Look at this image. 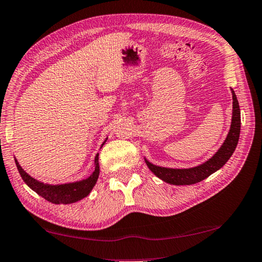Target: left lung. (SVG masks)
<instances>
[{
    "instance_id": "1",
    "label": "left lung",
    "mask_w": 262,
    "mask_h": 262,
    "mask_svg": "<svg viewBox=\"0 0 262 262\" xmlns=\"http://www.w3.org/2000/svg\"><path fill=\"white\" fill-rule=\"evenodd\" d=\"M232 95V116H231V125L230 129L228 132L225 142L220 146L213 157L207 159L205 163L190 168H169L161 167L150 163L149 160H145V164L149 169L154 173L157 178L163 180L164 182L174 184V185H189L194 184L210 177L211 174L215 173L225 165L238 143L239 133H241V110L239 104L237 101L236 94L231 89Z\"/></svg>"
}]
</instances>
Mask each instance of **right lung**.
Segmentation results:
<instances>
[{
  "label": "right lung",
  "mask_w": 262,
  "mask_h": 262,
  "mask_svg": "<svg viewBox=\"0 0 262 262\" xmlns=\"http://www.w3.org/2000/svg\"><path fill=\"white\" fill-rule=\"evenodd\" d=\"M106 140L103 142L101 147L105 144ZM15 161H16L18 172L20 174L24 182H25L28 187L33 190V191H35L39 196L43 197L45 199H47V201L52 204H72V203L81 201V199L87 197L90 193V191H92L99 177L98 154L96 155V157H95L94 172L90 174L87 179L75 181V182L60 183V184H48V183L40 182V181L32 178L30 174L26 173L25 170L23 169L21 166L19 165L18 160L16 158H15Z\"/></svg>",
  "instance_id": "add662e5"
}]
</instances>
